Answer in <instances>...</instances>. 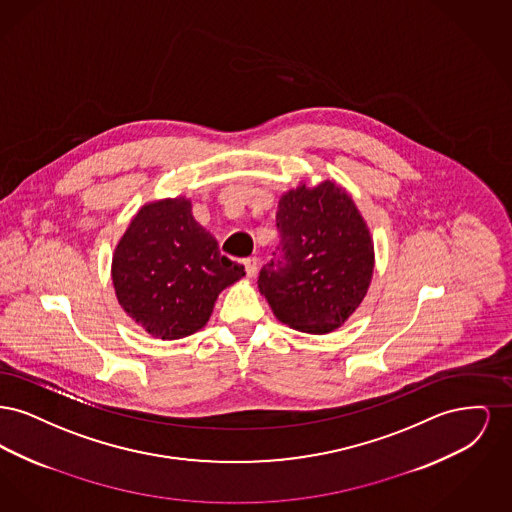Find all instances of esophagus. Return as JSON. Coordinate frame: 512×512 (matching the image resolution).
I'll list each match as a JSON object with an SVG mask.
<instances>
[{"label": "esophagus", "mask_w": 512, "mask_h": 512, "mask_svg": "<svg viewBox=\"0 0 512 512\" xmlns=\"http://www.w3.org/2000/svg\"><path fill=\"white\" fill-rule=\"evenodd\" d=\"M244 267L247 276L253 278L257 274V270H259V259L257 257H247V259H244Z\"/></svg>", "instance_id": "1"}]
</instances>
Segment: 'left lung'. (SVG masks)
<instances>
[{"mask_svg": "<svg viewBox=\"0 0 512 512\" xmlns=\"http://www.w3.org/2000/svg\"><path fill=\"white\" fill-rule=\"evenodd\" d=\"M280 257L259 272V292L280 322L330 334L363 303L374 242L353 197L334 180L301 182L278 201Z\"/></svg>", "mask_w": 512, "mask_h": 512, "instance_id": "8db88e82", "label": "left lung"}]
</instances>
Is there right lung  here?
I'll list each match as a JSON object with an SVG mask.
<instances>
[{
    "label": "right lung",
    "mask_w": 512,
    "mask_h": 512,
    "mask_svg": "<svg viewBox=\"0 0 512 512\" xmlns=\"http://www.w3.org/2000/svg\"><path fill=\"white\" fill-rule=\"evenodd\" d=\"M242 276L244 267L220 255L215 236L194 219L186 195L142 205L111 261L119 305L159 340L201 330L219 293Z\"/></svg>",
    "instance_id": "obj_1"
}]
</instances>
